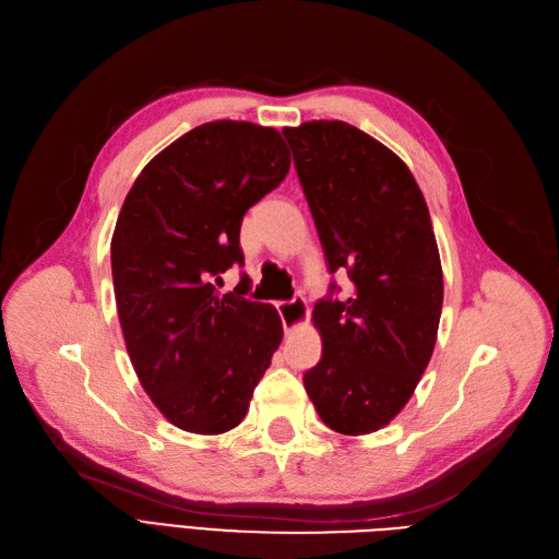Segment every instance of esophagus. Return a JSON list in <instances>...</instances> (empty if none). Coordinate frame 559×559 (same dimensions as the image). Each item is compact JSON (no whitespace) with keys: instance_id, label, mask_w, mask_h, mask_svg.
Returning <instances> with one entry per match:
<instances>
[{"instance_id":"esophagus-1","label":"esophagus","mask_w":559,"mask_h":559,"mask_svg":"<svg viewBox=\"0 0 559 559\" xmlns=\"http://www.w3.org/2000/svg\"><path fill=\"white\" fill-rule=\"evenodd\" d=\"M277 310H280V317H282V324H284L286 333H292V331L300 329L302 324H308V319H310L308 300L302 296H296L294 300L277 302Z\"/></svg>"}]
</instances>
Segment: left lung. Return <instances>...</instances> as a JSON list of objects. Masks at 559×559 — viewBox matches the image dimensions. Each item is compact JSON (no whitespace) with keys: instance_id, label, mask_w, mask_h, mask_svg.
<instances>
[{"instance_id":"1","label":"left lung","mask_w":559,"mask_h":559,"mask_svg":"<svg viewBox=\"0 0 559 559\" xmlns=\"http://www.w3.org/2000/svg\"><path fill=\"white\" fill-rule=\"evenodd\" d=\"M331 273L352 296L314 306L321 361L302 382L337 433L389 425L433 354L443 270L419 186L394 151L345 121L284 128ZM335 292V284H331Z\"/></svg>"}]
</instances>
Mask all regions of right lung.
Segmentation results:
<instances>
[{
	"label": "right lung",
	"mask_w": 559,
	"mask_h": 559,
	"mask_svg": "<svg viewBox=\"0 0 559 559\" xmlns=\"http://www.w3.org/2000/svg\"><path fill=\"white\" fill-rule=\"evenodd\" d=\"M292 156L275 128L212 121L181 134L134 179L111 238L118 319L134 373L175 427H238L282 343L267 302L214 282L242 265V216L282 183Z\"/></svg>",
	"instance_id": "obj_1"
}]
</instances>
